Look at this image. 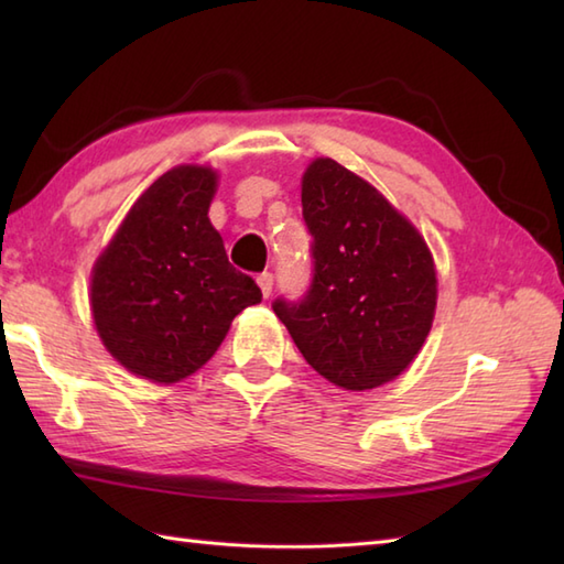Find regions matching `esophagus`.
<instances>
[{"instance_id":"esophagus-1","label":"esophagus","mask_w":564,"mask_h":564,"mask_svg":"<svg viewBox=\"0 0 564 564\" xmlns=\"http://www.w3.org/2000/svg\"><path fill=\"white\" fill-rule=\"evenodd\" d=\"M257 283H259V289H261V295L269 297L271 291H273V273H269V271L259 273V275H257Z\"/></svg>"}]
</instances>
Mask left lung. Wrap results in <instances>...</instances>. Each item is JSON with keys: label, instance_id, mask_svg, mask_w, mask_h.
I'll return each instance as SVG.
<instances>
[{"label": "left lung", "instance_id": "8db88e82", "mask_svg": "<svg viewBox=\"0 0 564 564\" xmlns=\"http://www.w3.org/2000/svg\"><path fill=\"white\" fill-rule=\"evenodd\" d=\"M313 283L303 301H273L305 361L344 390L398 378L429 337L436 269L416 227L339 162L303 174Z\"/></svg>", "mask_w": 564, "mask_h": 564}]
</instances>
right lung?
<instances>
[{
	"instance_id": "obj_1",
	"label": "right lung",
	"mask_w": 564,
	"mask_h": 564,
	"mask_svg": "<svg viewBox=\"0 0 564 564\" xmlns=\"http://www.w3.org/2000/svg\"><path fill=\"white\" fill-rule=\"evenodd\" d=\"M210 166L162 174L118 227L91 271V315L118 364L152 382L184 380L210 361L232 319L261 303L208 218Z\"/></svg>"
}]
</instances>
